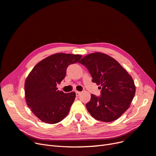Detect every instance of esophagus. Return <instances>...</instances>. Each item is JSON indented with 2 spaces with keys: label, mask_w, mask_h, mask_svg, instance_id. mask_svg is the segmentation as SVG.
I'll list each match as a JSON object with an SVG mask.
<instances>
[{
  "label": "esophagus",
  "mask_w": 156,
  "mask_h": 156,
  "mask_svg": "<svg viewBox=\"0 0 156 156\" xmlns=\"http://www.w3.org/2000/svg\"><path fill=\"white\" fill-rule=\"evenodd\" d=\"M76 96H80V94H81V92H79V91H76Z\"/></svg>",
  "instance_id": "esophagus-1"
}]
</instances>
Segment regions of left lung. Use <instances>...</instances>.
Returning <instances> with one entry per match:
<instances>
[{"mask_svg": "<svg viewBox=\"0 0 156 156\" xmlns=\"http://www.w3.org/2000/svg\"><path fill=\"white\" fill-rule=\"evenodd\" d=\"M92 75L93 83L100 85L101 96L91 94L86 107L98 120L109 122L120 118L131 105L135 94L133 78L118 61L102 53L89 54L79 61Z\"/></svg>", "mask_w": 156, "mask_h": 156, "instance_id": "obj_1", "label": "left lung"}]
</instances>
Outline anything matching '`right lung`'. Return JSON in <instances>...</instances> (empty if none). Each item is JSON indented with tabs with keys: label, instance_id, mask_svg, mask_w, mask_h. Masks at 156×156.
<instances>
[{
	"label": "right lung",
	"instance_id": "obj_1",
	"mask_svg": "<svg viewBox=\"0 0 156 156\" xmlns=\"http://www.w3.org/2000/svg\"><path fill=\"white\" fill-rule=\"evenodd\" d=\"M81 57L80 55H52L37 63L27 76L25 83L27 104L41 121L53 124L68 115L76 94L59 91L56 85L64 79L68 66Z\"/></svg>",
	"mask_w": 156,
	"mask_h": 156
}]
</instances>
